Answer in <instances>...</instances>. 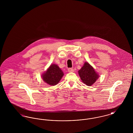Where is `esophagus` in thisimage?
<instances>
[{
	"mask_svg": "<svg viewBox=\"0 0 133 133\" xmlns=\"http://www.w3.org/2000/svg\"><path fill=\"white\" fill-rule=\"evenodd\" d=\"M68 71L69 72H73L74 71V69L73 68H69L68 69Z\"/></svg>",
	"mask_w": 133,
	"mask_h": 133,
	"instance_id": "esophagus-1",
	"label": "esophagus"
}]
</instances>
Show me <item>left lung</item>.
<instances>
[{
    "label": "left lung",
    "instance_id": "obj_1",
    "mask_svg": "<svg viewBox=\"0 0 133 133\" xmlns=\"http://www.w3.org/2000/svg\"><path fill=\"white\" fill-rule=\"evenodd\" d=\"M78 73L83 82L87 86L93 85L99 77L88 62L85 63L81 69L79 70Z\"/></svg>",
    "mask_w": 133,
    "mask_h": 133
}]
</instances>
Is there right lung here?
<instances>
[{
  "label": "right lung",
  "instance_id": "right-lung-1",
  "mask_svg": "<svg viewBox=\"0 0 133 133\" xmlns=\"http://www.w3.org/2000/svg\"><path fill=\"white\" fill-rule=\"evenodd\" d=\"M63 75V71L57 65L52 64L43 74L42 78L48 84L54 86L59 83Z\"/></svg>",
  "mask_w": 133,
  "mask_h": 133
}]
</instances>
